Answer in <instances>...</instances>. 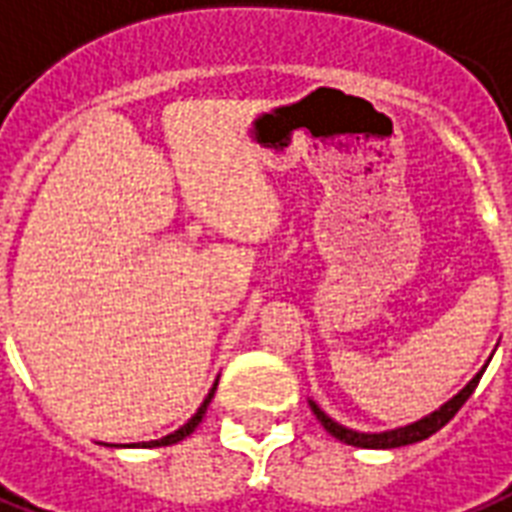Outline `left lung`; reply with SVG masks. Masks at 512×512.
<instances>
[{
	"instance_id": "8db88e82",
	"label": "left lung",
	"mask_w": 512,
	"mask_h": 512,
	"mask_svg": "<svg viewBox=\"0 0 512 512\" xmlns=\"http://www.w3.org/2000/svg\"><path fill=\"white\" fill-rule=\"evenodd\" d=\"M483 371H486V368H481V374H475V379L467 384L465 390L459 392V395H454L449 403H443V406L438 408V411H433L430 417L419 419V422H414V425L400 427V430H390V433H355V430H347V427L336 425L331 417H326V414L318 408V403H312L310 400V406L312 411H315V417H318L320 425L326 427L336 441L347 443V446H358V449H398V446H408V443L425 441V438H430L433 433H438L449 419H454V414H457L459 408L465 406V400L470 398L475 387H478Z\"/></svg>"
}]
</instances>
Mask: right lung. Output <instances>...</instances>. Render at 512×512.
Listing matches in <instances>:
<instances>
[{
  "label": "right lung",
  "mask_w": 512,
  "mask_h": 512,
  "mask_svg": "<svg viewBox=\"0 0 512 512\" xmlns=\"http://www.w3.org/2000/svg\"><path fill=\"white\" fill-rule=\"evenodd\" d=\"M213 392H216V387H213V390L208 392V398L202 400V406L197 408V414H194V417L189 419V422H186L184 427H178L176 433L165 435V438H160V441H152V443H141V446H173V443L184 441L186 435H189V433H194V427H197V425H200V422H202V414H205V408H208V403H211Z\"/></svg>",
  "instance_id": "add662e5"
}]
</instances>
